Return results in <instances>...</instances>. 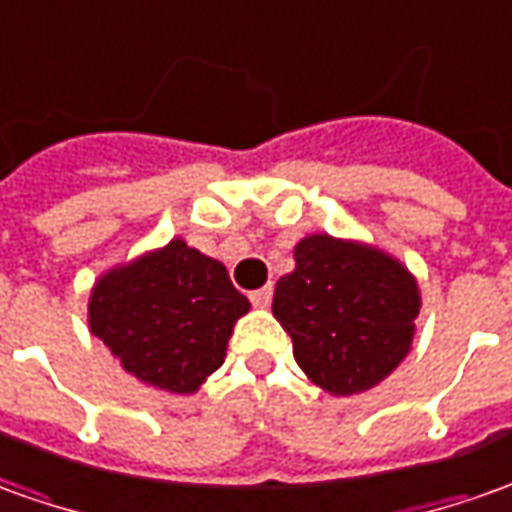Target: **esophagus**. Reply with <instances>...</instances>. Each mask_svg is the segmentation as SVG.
<instances>
[{"instance_id":"34e87169","label":"esophagus","mask_w":512,"mask_h":512,"mask_svg":"<svg viewBox=\"0 0 512 512\" xmlns=\"http://www.w3.org/2000/svg\"><path fill=\"white\" fill-rule=\"evenodd\" d=\"M271 285H266V288H260V291H252L249 293V299H252V305L255 307H268L271 305Z\"/></svg>"}]
</instances>
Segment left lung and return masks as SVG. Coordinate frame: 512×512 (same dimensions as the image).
<instances>
[{
    "label": "left lung",
    "mask_w": 512,
    "mask_h": 512,
    "mask_svg": "<svg viewBox=\"0 0 512 512\" xmlns=\"http://www.w3.org/2000/svg\"><path fill=\"white\" fill-rule=\"evenodd\" d=\"M271 313L291 335L307 380L332 396L371 391L410 355L421 291L385 249L327 232L293 246Z\"/></svg>",
    "instance_id": "8db88e82"
}]
</instances>
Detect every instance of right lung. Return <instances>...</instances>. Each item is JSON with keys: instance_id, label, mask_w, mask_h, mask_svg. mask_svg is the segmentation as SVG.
<instances>
[{"instance_id": "1", "label": "right lung", "mask_w": 512, "mask_h": 512, "mask_svg": "<svg viewBox=\"0 0 512 512\" xmlns=\"http://www.w3.org/2000/svg\"><path fill=\"white\" fill-rule=\"evenodd\" d=\"M249 307L224 263L174 238L99 274L88 327L135 380L188 396L224 363Z\"/></svg>"}]
</instances>
